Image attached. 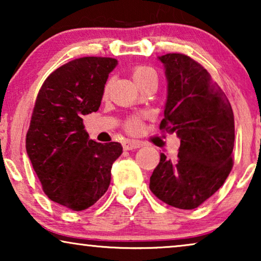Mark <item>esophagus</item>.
I'll use <instances>...</instances> for the list:
<instances>
[{
	"label": "esophagus",
	"instance_id": "1",
	"mask_svg": "<svg viewBox=\"0 0 261 261\" xmlns=\"http://www.w3.org/2000/svg\"><path fill=\"white\" fill-rule=\"evenodd\" d=\"M142 144L140 141H135V140H126L122 141V147L124 151H130V149H137L139 147H141Z\"/></svg>",
	"mask_w": 261,
	"mask_h": 261
}]
</instances>
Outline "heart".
<instances>
[{
	"instance_id": "heart-1",
	"label": "heart",
	"mask_w": 261,
	"mask_h": 261,
	"mask_svg": "<svg viewBox=\"0 0 261 261\" xmlns=\"http://www.w3.org/2000/svg\"><path fill=\"white\" fill-rule=\"evenodd\" d=\"M132 78H133L135 83H137L139 87H142L145 83H147L148 81L151 80H156V73L155 71L152 69V67L146 66V65H135L130 71ZM109 89V82H107L105 85V89H103V94H107ZM124 128L128 133L130 134H139L142 130V121L139 119V117L132 116L129 119L126 120L124 122Z\"/></svg>"
}]
</instances>
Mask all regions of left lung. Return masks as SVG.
<instances>
[{
  "instance_id": "obj_1",
  "label": "left lung",
  "mask_w": 261,
  "mask_h": 261,
  "mask_svg": "<svg viewBox=\"0 0 261 261\" xmlns=\"http://www.w3.org/2000/svg\"><path fill=\"white\" fill-rule=\"evenodd\" d=\"M169 82L160 130L180 138L177 159L164 153L149 189L166 204L195 209L222 187L233 169L234 114L227 96L204 67L189 56L159 58Z\"/></svg>"
}]
</instances>
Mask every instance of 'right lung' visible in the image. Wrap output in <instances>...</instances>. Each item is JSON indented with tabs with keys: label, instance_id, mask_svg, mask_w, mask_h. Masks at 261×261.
I'll return each instance as SVG.
<instances>
[{
	"label": "right lung",
	"instance_id": "right-lung-1",
	"mask_svg": "<svg viewBox=\"0 0 261 261\" xmlns=\"http://www.w3.org/2000/svg\"><path fill=\"white\" fill-rule=\"evenodd\" d=\"M116 59L82 57L46 78L38 92L26 135V149L53 202L73 212L94 205L110 184L113 163L122 153L119 142L89 140L83 115L97 112L103 89Z\"/></svg>",
	"mask_w": 261,
	"mask_h": 261
}]
</instances>
